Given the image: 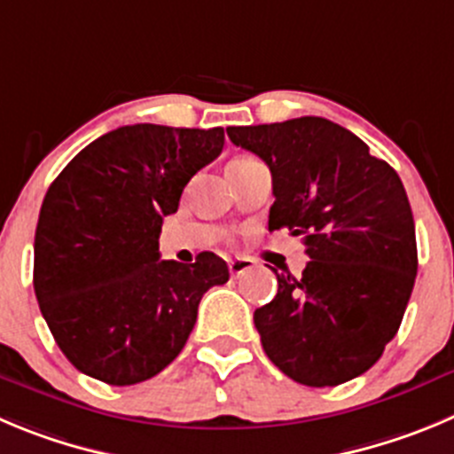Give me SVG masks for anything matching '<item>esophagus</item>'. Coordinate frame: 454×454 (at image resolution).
Wrapping results in <instances>:
<instances>
[{
	"label": "esophagus",
	"mask_w": 454,
	"mask_h": 454,
	"mask_svg": "<svg viewBox=\"0 0 454 454\" xmlns=\"http://www.w3.org/2000/svg\"><path fill=\"white\" fill-rule=\"evenodd\" d=\"M253 266H255V262H253L251 257H232V260H228V269H231L232 275L247 273Z\"/></svg>",
	"instance_id": "obj_1"
}]
</instances>
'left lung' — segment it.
<instances>
[{
  "label": "left lung",
  "mask_w": 454,
  "mask_h": 454,
  "mask_svg": "<svg viewBox=\"0 0 454 454\" xmlns=\"http://www.w3.org/2000/svg\"><path fill=\"white\" fill-rule=\"evenodd\" d=\"M273 176L269 231L304 235L300 278L253 316L273 365L295 383L361 376L396 336L417 278V237L399 175L345 127L317 116L228 127Z\"/></svg>",
  "instance_id": "1"
}]
</instances>
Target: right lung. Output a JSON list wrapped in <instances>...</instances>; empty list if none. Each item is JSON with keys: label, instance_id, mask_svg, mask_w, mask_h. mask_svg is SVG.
<instances>
[{"label": "right lung", "instance_id": "right-lung-1", "mask_svg": "<svg viewBox=\"0 0 454 454\" xmlns=\"http://www.w3.org/2000/svg\"><path fill=\"white\" fill-rule=\"evenodd\" d=\"M222 147V127L125 125L89 143L46 190L33 286L75 370L134 385L181 354L203 294L228 282V266L207 251L194 264L159 260V235Z\"/></svg>", "mask_w": 454, "mask_h": 454}]
</instances>
